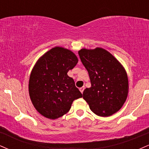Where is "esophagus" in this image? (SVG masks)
Segmentation results:
<instances>
[{
	"label": "esophagus",
	"mask_w": 149,
	"mask_h": 149,
	"mask_svg": "<svg viewBox=\"0 0 149 149\" xmlns=\"http://www.w3.org/2000/svg\"><path fill=\"white\" fill-rule=\"evenodd\" d=\"M84 89H85L84 87H82V88H80L79 89L80 91V92H81V93H83V90H84Z\"/></svg>",
	"instance_id": "1"
}]
</instances>
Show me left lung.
Returning a JSON list of instances; mask_svg holds the SVG:
<instances>
[{
	"instance_id": "8db88e82",
	"label": "left lung",
	"mask_w": 149,
	"mask_h": 149,
	"mask_svg": "<svg viewBox=\"0 0 149 149\" xmlns=\"http://www.w3.org/2000/svg\"><path fill=\"white\" fill-rule=\"evenodd\" d=\"M78 54L91 82V87L83 93L90 110L102 117L116 113L125 102L129 90L127 74L123 66L102 47L82 48Z\"/></svg>"
}]
</instances>
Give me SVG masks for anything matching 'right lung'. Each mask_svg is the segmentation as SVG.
Returning <instances> with one entry per match:
<instances>
[{
  "label": "right lung",
  "instance_id": "1",
  "mask_svg": "<svg viewBox=\"0 0 149 149\" xmlns=\"http://www.w3.org/2000/svg\"><path fill=\"white\" fill-rule=\"evenodd\" d=\"M78 59L69 49L54 47L38 59L31 72L29 92L39 113L57 119L69 112L75 100L82 97L74 80L67 75Z\"/></svg>",
  "mask_w": 149,
  "mask_h": 149
}]
</instances>
